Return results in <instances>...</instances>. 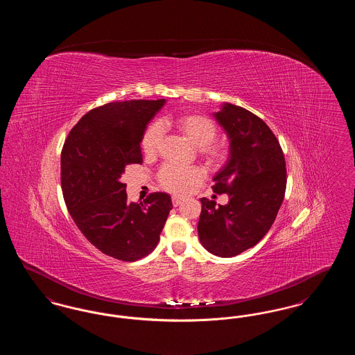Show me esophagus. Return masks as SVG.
Wrapping results in <instances>:
<instances>
[{"label":"esophagus","instance_id":"1","mask_svg":"<svg viewBox=\"0 0 355 355\" xmlns=\"http://www.w3.org/2000/svg\"><path fill=\"white\" fill-rule=\"evenodd\" d=\"M171 202H173L174 207H177V206H180L181 203L184 202V200H182V198H178V197H173V198H171Z\"/></svg>","mask_w":355,"mask_h":355}]
</instances>
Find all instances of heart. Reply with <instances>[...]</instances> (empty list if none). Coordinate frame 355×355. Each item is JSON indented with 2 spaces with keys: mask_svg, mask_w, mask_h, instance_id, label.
<instances>
[{
  "mask_svg": "<svg viewBox=\"0 0 355 355\" xmlns=\"http://www.w3.org/2000/svg\"><path fill=\"white\" fill-rule=\"evenodd\" d=\"M169 121L164 119L146 128L141 139V148L146 157H153L158 153L162 142V128ZM173 125L185 135L186 138L198 146V153L203 161L211 168H220L229 158V148L226 144L214 141L217 135L216 122L203 114L187 113L173 119ZM205 178L201 168H180L171 164L164 165L158 171V182L165 190L174 194H184L191 187L198 185Z\"/></svg>",
  "mask_w": 355,
  "mask_h": 355,
  "instance_id": "1",
  "label": "heart"
}]
</instances>
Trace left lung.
I'll list each match as a JSON object with an SVG mask.
<instances>
[{
  "instance_id": "left-lung-1",
  "label": "left lung",
  "mask_w": 355,
  "mask_h": 355,
  "mask_svg": "<svg viewBox=\"0 0 355 355\" xmlns=\"http://www.w3.org/2000/svg\"><path fill=\"white\" fill-rule=\"evenodd\" d=\"M214 116L230 138V157L214 177L213 191L226 193L229 203L201 198L198 236L207 252L229 258L270 230L285 198L286 162L277 137L252 112L225 103Z\"/></svg>"
}]
</instances>
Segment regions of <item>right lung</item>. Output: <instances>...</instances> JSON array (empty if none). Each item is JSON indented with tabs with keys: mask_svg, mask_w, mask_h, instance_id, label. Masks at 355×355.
Wrapping results in <instances>:
<instances>
[{
	"mask_svg": "<svg viewBox=\"0 0 355 355\" xmlns=\"http://www.w3.org/2000/svg\"><path fill=\"white\" fill-rule=\"evenodd\" d=\"M164 100L114 101L87 112L61 152V187L69 213L100 252L135 262L152 253L173 209L169 194L128 201L125 168L142 164L141 139Z\"/></svg>",
	"mask_w": 355,
	"mask_h": 355,
	"instance_id": "right-lung-1",
	"label": "right lung"
}]
</instances>
